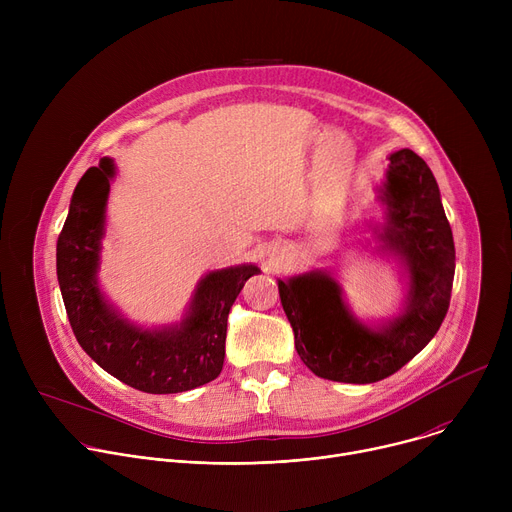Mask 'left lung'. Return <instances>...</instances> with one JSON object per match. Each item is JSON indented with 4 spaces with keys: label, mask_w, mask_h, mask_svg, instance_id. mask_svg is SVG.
<instances>
[{
    "label": "left lung",
    "mask_w": 512,
    "mask_h": 512,
    "mask_svg": "<svg viewBox=\"0 0 512 512\" xmlns=\"http://www.w3.org/2000/svg\"><path fill=\"white\" fill-rule=\"evenodd\" d=\"M389 160L383 186L387 227L381 239L409 271L405 312L371 330L350 316L328 273L277 281L300 358L328 381L367 385L391 377L427 346L450 308L456 249L440 188L415 152L401 150Z\"/></svg>",
    "instance_id": "8db88e82"
}]
</instances>
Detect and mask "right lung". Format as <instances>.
I'll return each mask as SVG.
<instances>
[{
    "label": "right lung",
    "instance_id": "obj_1",
    "mask_svg": "<svg viewBox=\"0 0 512 512\" xmlns=\"http://www.w3.org/2000/svg\"><path fill=\"white\" fill-rule=\"evenodd\" d=\"M113 174L109 158L85 172L58 235L56 275L70 328L101 369L137 391L168 395L206 385L223 371L231 306L259 267L239 265L208 273L188 316L176 328L148 332L131 326L107 306L97 285Z\"/></svg>",
    "mask_w": 512,
    "mask_h": 512
}]
</instances>
